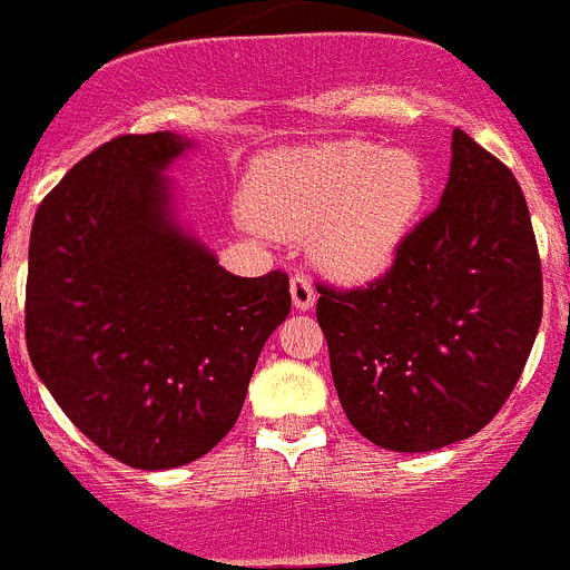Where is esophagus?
I'll list each match as a JSON object with an SVG mask.
<instances>
[{
    "label": "esophagus",
    "instance_id": "34e87169",
    "mask_svg": "<svg viewBox=\"0 0 570 570\" xmlns=\"http://www.w3.org/2000/svg\"><path fill=\"white\" fill-rule=\"evenodd\" d=\"M289 292H292V304H295V309L306 312V309H312V306H315L317 292H315V286H312V281L306 278V275H301V273L292 275Z\"/></svg>",
    "mask_w": 570,
    "mask_h": 570
}]
</instances>
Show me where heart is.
<instances>
[{
    "label": "heart",
    "instance_id": "b5f03b06",
    "mask_svg": "<svg viewBox=\"0 0 570 570\" xmlns=\"http://www.w3.org/2000/svg\"><path fill=\"white\" fill-rule=\"evenodd\" d=\"M425 198L423 164L406 150L335 141L261 161L249 176L255 224L281 238H312L323 269L346 281L383 273Z\"/></svg>",
    "mask_w": 570,
    "mask_h": 570
}]
</instances>
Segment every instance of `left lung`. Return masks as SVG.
<instances>
[{
	"label": "left lung",
	"instance_id": "left-lung-1",
	"mask_svg": "<svg viewBox=\"0 0 570 570\" xmlns=\"http://www.w3.org/2000/svg\"><path fill=\"white\" fill-rule=\"evenodd\" d=\"M317 323L348 423L434 451L491 423L542 321V266L514 173L458 127L438 209L357 289L317 284Z\"/></svg>",
	"mask_w": 570,
	"mask_h": 570
}]
</instances>
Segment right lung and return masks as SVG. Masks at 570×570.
I'll use <instances>...</instances> for the list:
<instances>
[{"mask_svg":"<svg viewBox=\"0 0 570 570\" xmlns=\"http://www.w3.org/2000/svg\"><path fill=\"white\" fill-rule=\"evenodd\" d=\"M184 147L173 132L110 138L30 229V363L87 440L145 471L222 443L292 306L286 273L229 275L178 227L161 173Z\"/></svg>","mask_w":570,"mask_h":570,"instance_id":"add662e5","label":"right lung"}]
</instances>
